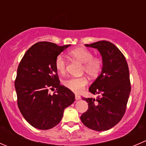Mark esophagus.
Instances as JSON below:
<instances>
[{"mask_svg": "<svg viewBox=\"0 0 146 146\" xmlns=\"http://www.w3.org/2000/svg\"><path fill=\"white\" fill-rule=\"evenodd\" d=\"M75 98H76V100H80V99L81 98V97H80V96H78V95L76 94L75 95Z\"/></svg>", "mask_w": 146, "mask_h": 146, "instance_id": "1", "label": "esophagus"}]
</instances>
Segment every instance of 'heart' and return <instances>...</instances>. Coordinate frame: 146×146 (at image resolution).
Here are the masks:
<instances>
[{"label":"heart","mask_w":146,"mask_h":146,"mask_svg":"<svg viewBox=\"0 0 146 146\" xmlns=\"http://www.w3.org/2000/svg\"><path fill=\"white\" fill-rule=\"evenodd\" d=\"M68 55L78 61L83 63L82 70L89 76L96 78L101 73L104 66V60L101 56H93V52L83 48H77L68 52ZM55 68L60 74L66 71V63L64 58L58 55L55 60ZM88 80L86 76L72 77L64 80L63 85L73 93H80L87 86Z\"/></svg>","instance_id":"b5f03b06"}]
</instances>
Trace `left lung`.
<instances>
[{
  "label": "left lung",
  "instance_id": "obj_1",
  "mask_svg": "<svg viewBox=\"0 0 146 146\" xmlns=\"http://www.w3.org/2000/svg\"><path fill=\"white\" fill-rule=\"evenodd\" d=\"M86 46L97 48L104 60L102 73L89 91L97 98H83L88 110L80 116L82 123L92 130L107 131L122 119L131 93L129 69L124 55L114 44L101 40Z\"/></svg>",
  "mask_w": 146,
  "mask_h": 146
}]
</instances>
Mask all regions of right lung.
<instances>
[{
    "label": "right lung",
    "instance_id": "1",
    "mask_svg": "<svg viewBox=\"0 0 146 146\" xmlns=\"http://www.w3.org/2000/svg\"><path fill=\"white\" fill-rule=\"evenodd\" d=\"M70 45L58 46L38 42L24 54L17 70V103L23 118L34 128L48 130L57 125L63 111L75 100L71 90L60 84L56 58ZM56 89L53 95L49 90Z\"/></svg>",
    "mask_w": 146,
    "mask_h": 146
}]
</instances>
